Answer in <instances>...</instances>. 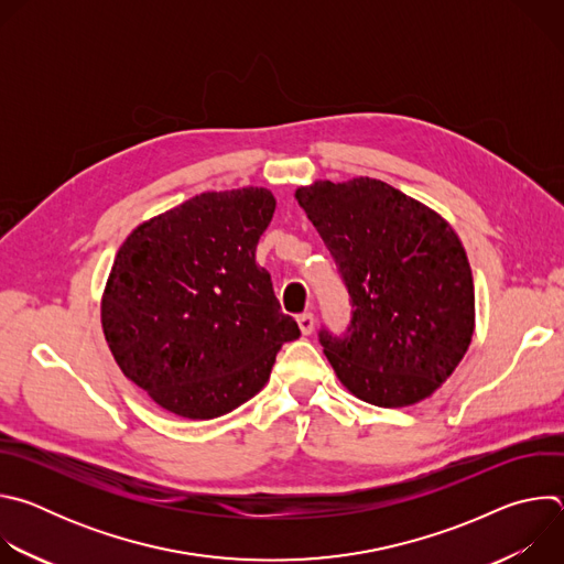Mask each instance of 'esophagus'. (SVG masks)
<instances>
[{
	"label": "esophagus",
	"instance_id": "34e87169",
	"mask_svg": "<svg viewBox=\"0 0 564 564\" xmlns=\"http://www.w3.org/2000/svg\"><path fill=\"white\" fill-rule=\"evenodd\" d=\"M296 324L301 328L303 335H312L314 333V314L312 312H303L296 316Z\"/></svg>",
	"mask_w": 564,
	"mask_h": 564
}]
</instances>
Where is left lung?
<instances>
[{"instance_id":"left-lung-1","label":"left lung","mask_w":564,"mask_h":564,"mask_svg":"<svg viewBox=\"0 0 564 564\" xmlns=\"http://www.w3.org/2000/svg\"><path fill=\"white\" fill-rule=\"evenodd\" d=\"M294 196L352 301L344 337L318 333L339 381L381 409L431 397L475 330L473 274L455 229L424 203L368 176L316 181Z\"/></svg>"}]
</instances>
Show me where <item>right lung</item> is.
I'll return each mask as SVG.
<instances>
[{
    "instance_id": "add662e5",
    "label": "right lung",
    "mask_w": 564,
    "mask_h": 564,
    "mask_svg": "<svg viewBox=\"0 0 564 564\" xmlns=\"http://www.w3.org/2000/svg\"><path fill=\"white\" fill-rule=\"evenodd\" d=\"M276 200L265 187L205 192L140 223L120 246L100 316L107 346L160 409L214 420L252 399L299 339L257 246Z\"/></svg>"
}]
</instances>
